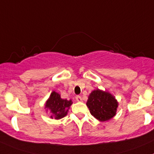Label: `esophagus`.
I'll return each mask as SVG.
<instances>
[{"mask_svg":"<svg viewBox=\"0 0 154 154\" xmlns=\"http://www.w3.org/2000/svg\"><path fill=\"white\" fill-rule=\"evenodd\" d=\"M75 99H76V100L78 101V102H81V101L82 100V97H80V96H76V97H75Z\"/></svg>","mask_w":154,"mask_h":154,"instance_id":"34e87169","label":"esophagus"}]
</instances>
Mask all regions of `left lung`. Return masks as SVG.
Here are the masks:
<instances>
[{
	"mask_svg": "<svg viewBox=\"0 0 154 154\" xmlns=\"http://www.w3.org/2000/svg\"><path fill=\"white\" fill-rule=\"evenodd\" d=\"M86 105L94 118L106 122L116 115L118 103L111 93L97 89L90 93Z\"/></svg>",
	"mask_w": 154,
	"mask_h": 154,
	"instance_id": "1",
	"label": "left lung"
}]
</instances>
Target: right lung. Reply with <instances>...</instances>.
<instances>
[{
    "label": "right lung",
    "mask_w": 154,
    "mask_h": 154,
    "mask_svg": "<svg viewBox=\"0 0 154 154\" xmlns=\"http://www.w3.org/2000/svg\"><path fill=\"white\" fill-rule=\"evenodd\" d=\"M72 104V100L61 99L59 93L53 91L47 100L45 104V108L48 109L51 113V118L61 119L66 116L68 109Z\"/></svg>",
    "instance_id": "obj_1"
}]
</instances>
